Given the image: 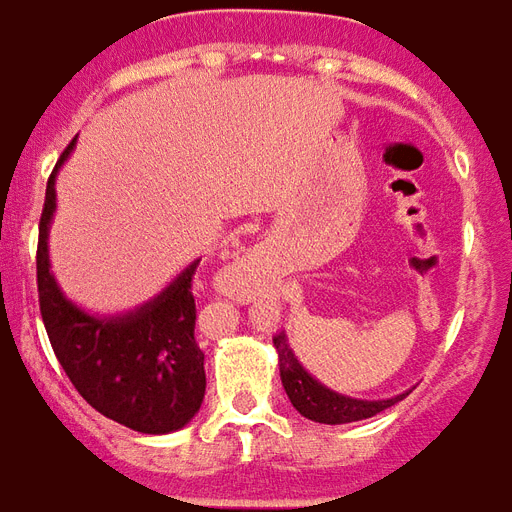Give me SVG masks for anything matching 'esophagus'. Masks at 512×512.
I'll use <instances>...</instances> for the list:
<instances>
[{"instance_id":"obj_1","label":"esophagus","mask_w":512,"mask_h":512,"mask_svg":"<svg viewBox=\"0 0 512 512\" xmlns=\"http://www.w3.org/2000/svg\"><path fill=\"white\" fill-rule=\"evenodd\" d=\"M239 265H242V263H234V265H228V270H234V268H239Z\"/></svg>"}]
</instances>
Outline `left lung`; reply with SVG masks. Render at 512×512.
Listing matches in <instances>:
<instances>
[{
	"mask_svg": "<svg viewBox=\"0 0 512 512\" xmlns=\"http://www.w3.org/2000/svg\"><path fill=\"white\" fill-rule=\"evenodd\" d=\"M273 347L278 352V373H281V384H284L286 397L292 400L294 410L299 415H305L307 421L326 423V426H342V423H355L365 421V418H373L386 407L397 405L400 400H405L410 389L402 394H394V397H386V400H360V397H347V394H339L334 389H328L326 384H321L318 378L310 376V373L302 368V363L297 360L294 350L289 347V339L286 334H278L273 339Z\"/></svg>",
	"mask_w": 512,
	"mask_h": 512,
	"instance_id": "1",
	"label": "left lung"
}]
</instances>
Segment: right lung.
<instances>
[{"label":"right lung","instance_id":"add662e5","mask_svg":"<svg viewBox=\"0 0 512 512\" xmlns=\"http://www.w3.org/2000/svg\"><path fill=\"white\" fill-rule=\"evenodd\" d=\"M49 176L39 223L41 318L52 350L73 386L94 410L139 434H173L199 413L205 400V355L194 339L191 276L186 265L155 297L126 313H94L62 292L49 260V228L57 210V170Z\"/></svg>","mask_w":512,"mask_h":512}]
</instances>
